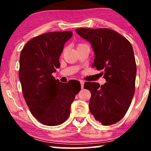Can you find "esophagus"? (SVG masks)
Returning a JSON list of instances; mask_svg holds the SVG:
<instances>
[{"label":"esophagus","instance_id":"34e87169","mask_svg":"<svg viewBox=\"0 0 151 151\" xmlns=\"http://www.w3.org/2000/svg\"><path fill=\"white\" fill-rule=\"evenodd\" d=\"M80 83H81V88L83 89L84 88V83H85V82H84L83 81L81 80L80 81Z\"/></svg>","mask_w":151,"mask_h":151}]
</instances>
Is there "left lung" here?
Here are the masks:
<instances>
[{"label": "left lung", "mask_w": 151, "mask_h": 151, "mask_svg": "<svg viewBox=\"0 0 151 151\" xmlns=\"http://www.w3.org/2000/svg\"><path fill=\"white\" fill-rule=\"evenodd\" d=\"M76 32L91 44L93 66L103 70L106 81L101 86L94 82L84 85L91 93V114L104 126L116 123L126 114L134 96L137 66L133 48L126 38L111 29L82 28Z\"/></svg>", "instance_id": "obj_1"}]
</instances>
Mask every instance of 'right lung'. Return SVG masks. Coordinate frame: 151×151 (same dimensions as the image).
Instances as JSON below:
<instances>
[{
  "label": "right lung",
  "mask_w": 151,
  "mask_h": 151,
  "mask_svg": "<svg viewBox=\"0 0 151 151\" xmlns=\"http://www.w3.org/2000/svg\"><path fill=\"white\" fill-rule=\"evenodd\" d=\"M71 31L38 36L25 45L20 56L19 76L24 100L33 116L42 124L57 126L70 115V106L81 84L55 80L52 74L60 67L59 57Z\"/></svg>",
  "instance_id": "right-lung-1"
}]
</instances>
